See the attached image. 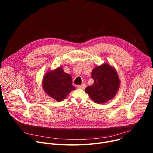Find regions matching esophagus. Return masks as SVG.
Segmentation results:
<instances>
[{
    "label": "esophagus",
    "mask_w": 153,
    "mask_h": 153,
    "mask_svg": "<svg viewBox=\"0 0 153 153\" xmlns=\"http://www.w3.org/2000/svg\"><path fill=\"white\" fill-rule=\"evenodd\" d=\"M78 88H79V89H84L85 87V85L84 84H82L81 85H79L78 86Z\"/></svg>",
    "instance_id": "1"
}]
</instances>
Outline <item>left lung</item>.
Listing matches in <instances>:
<instances>
[{
	"label": "left lung",
	"instance_id": "left-lung-1",
	"mask_svg": "<svg viewBox=\"0 0 153 153\" xmlns=\"http://www.w3.org/2000/svg\"><path fill=\"white\" fill-rule=\"evenodd\" d=\"M91 78L94 84L85 88V91L95 103H105L116 95L120 80L114 69L108 64L95 68L92 72Z\"/></svg>",
	"mask_w": 153,
	"mask_h": 153
}]
</instances>
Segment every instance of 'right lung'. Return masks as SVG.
I'll list each match as a JSON object with an SVG mask.
<instances>
[{"instance_id": "right-lung-1", "label": "right lung", "mask_w": 153, "mask_h": 153, "mask_svg": "<svg viewBox=\"0 0 153 153\" xmlns=\"http://www.w3.org/2000/svg\"><path fill=\"white\" fill-rule=\"evenodd\" d=\"M71 76L64 72L61 68L50 71L43 81V87L46 93L57 101H61L75 87L72 85Z\"/></svg>"}]
</instances>
